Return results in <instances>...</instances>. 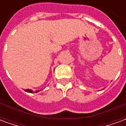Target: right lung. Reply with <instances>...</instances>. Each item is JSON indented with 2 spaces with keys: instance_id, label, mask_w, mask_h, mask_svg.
<instances>
[{
  "instance_id": "1",
  "label": "right lung",
  "mask_w": 126,
  "mask_h": 126,
  "mask_svg": "<svg viewBox=\"0 0 126 126\" xmlns=\"http://www.w3.org/2000/svg\"><path fill=\"white\" fill-rule=\"evenodd\" d=\"M25 91H26V92H27V93H38V92H39V91H40V90H37L36 92H33V90H32L31 89H26V90H25Z\"/></svg>"
}]
</instances>
